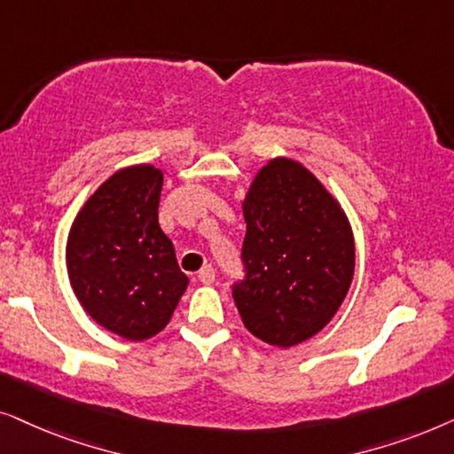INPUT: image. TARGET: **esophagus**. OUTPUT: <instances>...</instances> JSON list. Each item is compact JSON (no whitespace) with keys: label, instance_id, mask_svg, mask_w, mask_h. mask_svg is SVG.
I'll list each match as a JSON object with an SVG mask.
<instances>
[{"label":"esophagus","instance_id":"1","mask_svg":"<svg viewBox=\"0 0 454 454\" xmlns=\"http://www.w3.org/2000/svg\"><path fill=\"white\" fill-rule=\"evenodd\" d=\"M199 282H203V284H214L215 282V271H214V268H211V265H205V268L199 271Z\"/></svg>","mask_w":454,"mask_h":454}]
</instances>
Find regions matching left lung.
Masks as SVG:
<instances>
[{
	"label": "left lung",
	"instance_id": "obj_1",
	"mask_svg": "<svg viewBox=\"0 0 454 454\" xmlns=\"http://www.w3.org/2000/svg\"><path fill=\"white\" fill-rule=\"evenodd\" d=\"M243 280L232 297L245 328L271 347L317 334L347 297L355 243L336 199L297 161L271 160L243 203Z\"/></svg>",
	"mask_w": 454,
	"mask_h": 454
}]
</instances>
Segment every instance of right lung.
Instances as JSON below:
<instances>
[{
	"mask_svg": "<svg viewBox=\"0 0 454 454\" xmlns=\"http://www.w3.org/2000/svg\"><path fill=\"white\" fill-rule=\"evenodd\" d=\"M161 184L153 166L116 172L78 211L66 247L76 299L126 340L164 330L189 284L157 220Z\"/></svg>",
	"mask_w": 454,
	"mask_h": 454,
	"instance_id": "add662e5",
	"label": "right lung"
}]
</instances>
